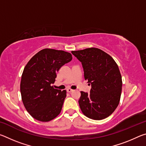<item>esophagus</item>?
<instances>
[{
  "label": "esophagus",
  "mask_w": 146,
  "mask_h": 146,
  "mask_svg": "<svg viewBox=\"0 0 146 146\" xmlns=\"http://www.w3.org/2000/svg\"><path fill=\"white\" fill-rule=\"evenodd\" d=\"M73 90H72V89H71V88H68V89H67V91L68 92H69V93H71V92H72Z\"/></svg>",
  "instance_id": "obj_1"
}]
</instances>
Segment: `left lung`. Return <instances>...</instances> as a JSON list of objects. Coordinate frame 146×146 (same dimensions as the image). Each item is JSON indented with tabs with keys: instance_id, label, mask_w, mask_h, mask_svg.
<instances>
[{
	"instance_id": "left-lung-1",
	"label": "left lung",
	"mask_w": 146,
	"mask_h": 146,
	"mask_svg": "<svg viewBox=\"0 0 146 146\" xmlns=\"http://www.w3.org/2000/svg\"><path fill=\"white\" fill-rule=\"evenodd\" d=\"M81 62L90 93L80 91L79 106L83 114L93 120H102L114 112L122 92V76L111 56L95 48L72 51Z\"/></svg>"
}]
</instances>
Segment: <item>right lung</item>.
<instances>
[{"label": "right lung", "mask_w": 146, "mask_h": 146, "mask_svg": "<svg viewBox=\"0 0 146 146\" xmlns=\"http://www.w3.org/2000/svg\"><path fill=\"white\" fill-rule=\"evenodd\" d=\"M71 60L70 53L46 48L26 64L21 77V97L27 111L35 119L49 122L60 114L66 91L55 89L51 84L57 71Z\"/></svg>", "instance_id": "obj_1"}]
</instances>
